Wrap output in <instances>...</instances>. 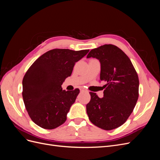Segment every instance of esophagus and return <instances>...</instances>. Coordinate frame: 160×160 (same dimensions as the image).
Segmentation results:
<instances>
[{"mask_svg":"<svg viewBox=\"0 0 160 160\" xmlns=\"http://www.w3.org/2000/svg\"><path fill=\"white\" fill-rule=\"evenodd\" d=\"M80 91H87L85 88H80Z\"/></svg>","mask_w":160,"mask_h":160,"instance_id":"obj_1","label":"esophagus"}]
</instances>
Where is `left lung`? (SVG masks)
<instances>
[{
	"label": "left lung",
	"instance_id": "1",
	"mask_svg": "<svg viewBox=\"0 0 160 160\" xmlns=\"http://www.w3.org/2000/svg\"><path fill=\"white\" fill-rule=\"evenodd\" d=\"M98 59L101 64L100 80L103 98L90 92L87 113L91 122L101 129L111 130L123 125L136 105L139 96V79L129 58L113 45H104L92 49L87 58Z\"/></svg>",
	"mask_w": 160,
	"mask_h": 160
}]
</instances>
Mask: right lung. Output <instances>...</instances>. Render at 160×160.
Returning <instances> with one entry per match:
<instances>
[{
    "label": "right lung",
    "instance_id": "right-lung-1",
    "mask_svg": "<svg viewBox=\"0 0 160 160\" xmlns=\"http://www.w3.org/2000/svg\"><path fill=\"white\" fill-rule=\"evenodd\" d=\"M89 50L55 49L47 51L33 62L22 79V98L32 122L46 129L63 124L79 89L62 90L75 62Z\"/></svg>",
    "mask_w": 160,
    "mask_h": 160
}]
</instances>
